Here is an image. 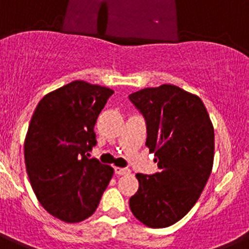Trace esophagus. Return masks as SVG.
<instances>
[{"mask_svg":"<svg viewBox=\"0 0 249 249\" xmlns=\"http://www.w3.org/2000/svg\"><path fill=\"white\" fill-rule=\"evenodd\" d=\"M114 173H116V175H118V176L128 175V173H131V169L122 168V167H114Z\"/></svg>","mask_w":249,"mask_h":249,"instance_id":"obj_1","label":"esophagus"}]
</instances>
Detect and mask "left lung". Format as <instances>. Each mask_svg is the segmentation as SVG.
Wrapping results in <instances>:
<instances>
[{"instance_id":"1","label":"left lung","mask_w":249,"mask_h":249,"mask_svg":"<svg viewBox=\"0 0 249 249\" xmlns=\"http://www.w3.org/2000/svg\"><path fill=\"white\" fill-rule=\"evenodd\" d=\"M128 97L146 120V146L160 168L136 175L140 187L129 207L147 227H169L190 212L210 178L213 124L201 98L177 86L149 87Z\"/></svg>"}]
</instances>
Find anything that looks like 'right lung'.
I'll list each match as a JSON object with an SVG mask.
<instances>
[{
    "label": "right lung",
    "instance_id": "right-lung-1",
    "mask_svg": "<svg viewBox=\"0 0 249 249\" xmlns=\"http://www.w3.org/2000/svg\"><path fill=\"white\" fill-rule=\"evenodd\" d=\"M111 89L73 81L46 94L31 118L25 162L37 199L50 214L77 223L94 213L113 168L89 152L96 146L94 124Z\"/></svg>",
    "mask_w": 249,
    "mask_h": 249
}]
</instances>
